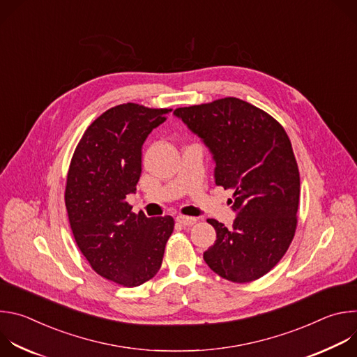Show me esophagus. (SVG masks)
Segmentation results:
<instances>
[{"mask_svg":"<svg viewBox=\"0 0 357 357\" xmlns=\"http://www.w3.org/2000/svg\"><path fill=\"white\" fill-rule=\"evenodd\" d=\"M176 222L178 223H181L182 226H192V225H195L196 222H197V219L196 218H190V216H178L176 218Z\"/></svg>","mask_w":357,"mask_h":357,"instance_id":"esophagus-1","label":"esophagus"}]
</instances>
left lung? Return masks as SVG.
<instances>
[{
    "label": "left lung",
    "mask_w": 357,
    "mask_h": 357,
    "mask_svg": "<svg viewBox=\"0 0 357 357\" xmlns=\"http://www.w3.org/2000/svg\"><path fill=\"white\" fill-rule=\"evenodd\" d=\"M174 114L212 152L216 185L234 192L233 227L208 219L216 241L203 260L231 282L259 280L284 257L296 229L299 171L285 130L236 97L181 107Z\"/></svg>",
    "instance_id": "1"
}]
</instances>
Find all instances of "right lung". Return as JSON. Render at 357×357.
<instances>
[{
    "mask_svg": "<svg viewBox=\"0 0 357 357\" xmlns=\"http://www.w3.org/2000/svg\"><path fill=\"white\" fill-rule=\"evenodd\" d=\"M172 109L126 103L84 131L70 161L65 203L77 247L91 268L123 287H138L161 268L175 222L134 213L126 200L141 176L142 144Z\"/></svg>",
    "mask_w": 357,
    "mask_h": 357,
    "instance_id": "add662e5",
    "label": "right lung"
}]
</instances>
